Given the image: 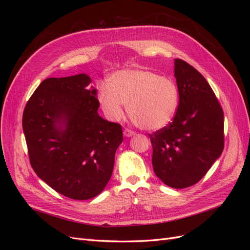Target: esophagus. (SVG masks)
<instances>
[{"mask_svg":"<svg viewBox=\"0 0 250 250\" xmlns=\"http://www.w3.org/2000/svg\"><path fill=\"white\" fill-rule=\"evenodd\" d=\"M123 133H124L125 137H127V138H130V137H132V135H134V131H132L130 129H125Z\"/></svg>","mask_w":250,"mask_h":250,"instance_id":"34e87169","label":"esophagus"}]
</instances>
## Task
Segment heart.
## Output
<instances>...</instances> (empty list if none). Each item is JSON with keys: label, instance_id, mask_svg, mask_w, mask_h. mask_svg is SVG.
Returning <instances> with one entry per match:
<instances>
[{"label": "heart", "instance_id": "1", "mask_svg": "<svg viewBox=\"0 0 250 250\" xmlns=\"http://www.w3.org/2000/svg\"><path fill=\"white\" fill-rule=\"evenodd\" d=\"M98 102L113 122L128 115L143 129L154 131L168 126L179 107V88L175 81L146 70H121L107 84L98 86Z\"/></svg>", "mask_w": 250, "mask_h": 250}]
</instances>
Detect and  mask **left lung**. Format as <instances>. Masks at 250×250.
Listing matches in <instances>:
<instances>
[{
  "label": "left lung",
  "mask_w": 250,
  "mask_h": 250,
  "mask_svg": "<svg viewBox=\"0 0 250 250\" xmlns=\"http://www.w3.org/2000/svg\"><path fill=\"white\" fill-rule=\"evenodd\" d=\"M179 88L175 118L149 134L156 176L174 188L191 187L206 175L224 148V115L202 75L181 59L174 62Z\"/></svg>",
  "instance_id": "8db88e82"
}]
</instances>
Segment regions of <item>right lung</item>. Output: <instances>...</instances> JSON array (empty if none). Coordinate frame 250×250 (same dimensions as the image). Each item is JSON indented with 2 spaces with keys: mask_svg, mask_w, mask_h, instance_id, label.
<instances>
[{
  "mask_svg": "<svg viewBox=\"0 0 250 250\" xmlns=\"http://www.w3.org/2000/svg\"><path fill=\"white\" fill-rule=\"evenodd\" d=\"M86 74L44 79L22 113L31 167L53 190L75 200L99 195L109 181L122 127L98 113Z\"/></svg>",
  "mask_w": 250,
  "mask_h": 250,
  "instance_id": "obj_1",
  "label": "right lung"
}]
</instances>
